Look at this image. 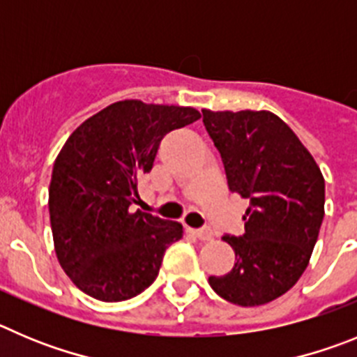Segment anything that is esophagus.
<instances>
[{
  "label": "esophagus",
  "instance_id": "esophagus-1",
  "mask_svg": "<svg viewBox=\"0 0 357 357\" xmlns=\"http://www.w3.org/2000/svg\"><path fill=\"white\" fill-rule=\"evenodd\" d=\"M192 233H194L199 240H202V242H208V240L213 238V231H211L210 227H199V229H192Z\"/></svg>",
  "mask_w": 357,
  "mask_h": 357
}]
</instances>
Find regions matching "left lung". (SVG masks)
I'll use <instances>...</instances> for the list:
<instances>
[{"instance_id":"8db88e82","label":"left lung","mask_w":357,"mask_h":357,"mask_svg":"<svg viewBox=\"0 0 357 357\" xmlns=\"http://www.w3.org/2000/svg\"><path fill=\"white\" fill-rule=\"evenodd\" d=\"M227 185L249 199L243 236H224L236 261L210 275L215 294L259 306L287 294L306 271L324 220L326 181L310 151L272 112L202 110Z\"/></svg>"}]
</instances>
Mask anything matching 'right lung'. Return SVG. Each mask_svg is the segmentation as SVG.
<instances>
[{
  "label": "right lung",
  "mask_w": 357,
  "mask_h": 357,
  "mask_svg": "<svg viewBox=\"0 0 357 357\" xmlns=\"http://www.w3.org/2000/svg\"><path fill=\"white\" fill-rule=\"evenodd\" d=\"M199 117L190 107L126 99L86 119L63 144L50 183L51 231L63 272L86 295L119 303L153 284L183 226L131 204L163 137Z\"/></svg>",
  "instance_id": "obj_1"
}]
</instances>
